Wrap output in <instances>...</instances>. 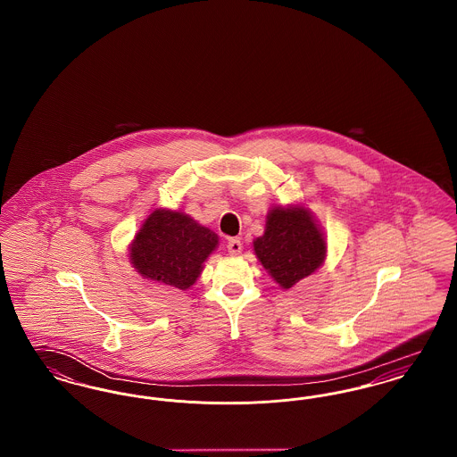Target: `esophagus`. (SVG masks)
I'll list each match as a JSON object with an SVG mask.
<instances>
[{
    "mask_svg": "<svg viewBox=\"0 0 457 457\" xmlns=\"http://www.w3.org/2000/svg\"><path fill=\"white\" fill-rule=\"evenodd\" d=\"M226 248H228L229 255H238L239 252H241V248H243V243H241L238 238H229L228 239Z\"/></svg>",
    "mask_w": 457,
    "mask_h": 457,
    "instance_id": "obj_1",
    "label": "esophagus"
}]
</instances>
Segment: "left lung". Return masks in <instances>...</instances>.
Here are the masks:
<instances>
[{"label": "left lung", "instance_id": "8db88e82", "mask_svg": "<svg viewBox=\"0 0 457 457\" xmlns=\"http://www.w3.org/2000/svg\"><path fill=\"white\" fill-rule=\"evenodd\" d=\"M253 252L269 276L291 289L324 265L327 238L308 207L274 205L265 216L263 235L253 239Z\"/></svg>", "mask_w": 457, "mask_h": 457}]
</instances>
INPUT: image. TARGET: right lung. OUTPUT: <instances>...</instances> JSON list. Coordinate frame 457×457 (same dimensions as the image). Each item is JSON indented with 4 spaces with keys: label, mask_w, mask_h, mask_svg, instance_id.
<instances>
[{
    "label": "right lung",
    "mask_w": 457,
    "mask_h": 457,
    "mask_svg": "<svg viewBox=\"0 0 457 457\" xmlns=\"http://www.w3.org/2000/svg\"><path fill=\"white\" fill-rule=\"evenodd\" d=\"M219 237L181 211L157 207L144 219L129 245L131 267L147 281L190 289Z\"/></svg>",
    "instance_id": "add662e5"
}]
</instances>
